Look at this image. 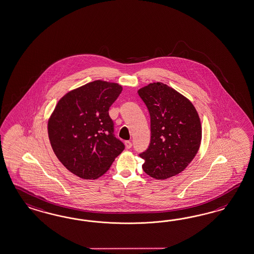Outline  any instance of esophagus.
Listing matches in <instances>:
<instances>
[{"label":"esophagus","instance_id":"1","mask_svg":"<svg viewBox=\"0 0 254 254\" xmlns=\"http://www.w3.org/2000/svg\"><path fill=\"white\" fill-rule=\"evenodd\" d=\"M124 144H125V147H126L127 149H130V147H131V145H132L130 141H126V142L124 143Z\"/></svg>","mask_w":254,"mask_h":254}]
</instances>
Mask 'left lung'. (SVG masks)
Wrapping results in <instances>:
<instances>
[{
	"label": "left lung",
	"instance_id": "obj_1",
	"mask_svg": "<svg viewBox=\"0 0 254 254\" xmlns=\"http://www.w3.org/2000/svg\"><path fill=\"white\" fill-rule=\"evenodd\" d=\"M147 107L151 140L140 154L143 171L156 180L178 175L188 167L200 148L202 125L195 107L181 93L161 82L138 90Z\"/></svg>",
	"mask_w": 254,
	"mask_h": 254
}]
</instances>
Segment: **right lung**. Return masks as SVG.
Returning a JSON list of instances; mask_svg holds the SVG:
<instances>
[{"instance_id":"1","label":"right lung","mask_w":254,"mask_h":254,"mask_svg":"<svg viewBox=\"0 0 254 254\" xmlns=\"http://www.w3.org/2000/svg\"><path fill=\"white\" fill-rule=\"evenodd\" d=\"M123 91L117 83L96 80L66 93L48 121L54 154L69 171L85 180L105 174L124 149L113 135L109 110Z\"/></svg>"}]
</instances>
